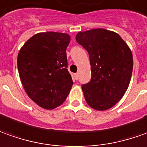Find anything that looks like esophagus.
<instances>
[{
  "mask_svg": "<svg viewBox=\"0 0 147 147\" xmlns=\"http://www.w3.org/2000/svg\"><path fill=\"white\" fill-rule=\"evenodd\" d=\"M74 77H75V79L77 80L78 79H79V74L78 73H76V74H74Z\"/></svg>",
  "mask_w": 147,
  "mask_h": 147,
  "instance_id": "1",
  "label": "esophagus"
}]
</instances>
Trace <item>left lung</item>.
I'll return each mask as SVG.
<instances>
[{"instance_id": "1", "label": "left lung", "mask_w": 147, "mask_h": 147, "mask_svg": "<svg viewBox=\"0 0 147 147\" xmlns=\"http://www.w3.org/2000/svg\"><path fill=\"white\" fill-rule=\"evenodd\" d=\"M76 39L90 58L92 78L82 85L87 104L98 111L113 107L129 85L131 50L118 34L102 28L78 32Z\"/></svg>"}]
</instances>
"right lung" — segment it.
<instances>
[{
  "mask_svg": "<svg viewBox=\"0 0 147 147\" xmlns=\"http://www.w3.org/2000/svg\"><path fill=\"white\" fill-rule=\"evenodd\" d=\"M70 40L66 33L42 32L19 51L18 68L22 86L28 96L45 109L61 105L71 89L66 53Z\"/></svg>",
  "mask_w": 147,
  "mask_h": 147,
  "instance_id": "1",
  "label": "right lung"
}]
</instances>
